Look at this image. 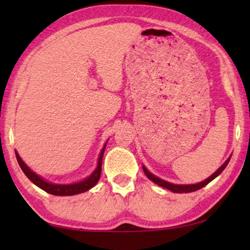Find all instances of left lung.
<instances>
[{"label": "left lung", "mask_w": 250, "mask_h": 250, "mask_svg": "<svg viewBox=\"0 0 250 250\" xmlns=\"http://www.w3.org/2000/svg\"><path fill=\"white\" fill-rule=\"evenodd\" d=\"M229 162H230V158H229L227 162H225L223 165H222L220 168H218L216 172L213 174V175H211L210 177H208L207 180H205V181H203V182L197 183V184H190V186H177V184H172V183H169V182H166V181H164V180H160L157 176L152 175L151 173H149L148 169H146L145 166H143V172H145L146 175L148 176V179L151 180L152 182H155L156 184H158V186H160V187L165 188V189L170 190V191H172V192H176V193H183L184 192V193H188V192H193V191H197V190L201 189V188H204L205 186H207V184L209 183V182H211V181H213L215 177L218 176L222 172H223L224 168H225V167H227V165L229 164Z\"/></svg>", "instance_id": "left-lung-1"}]
</instances>
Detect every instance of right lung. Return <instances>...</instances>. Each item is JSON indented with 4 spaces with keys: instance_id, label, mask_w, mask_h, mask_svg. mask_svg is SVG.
<instances>
[{
    "instance_id": "obj_1",
    "label": "right lung",
    "mask_w": 250,
    "mask_h": 250,
    "mask_svg": "<svg viewBox=\"0 0 250 250\" xmlns=\"http://www.w3.org/2000/svg\"><path fill=\"white\" fill-rule=\"evenodd\" d=\"M104 148L102 149L100 157H99L98 167L95 168L94 172L92 173V175L88 176L86 180L82 181V182L67 184V186H61V184H52V183L46 182V181L41 179L39 175H36L32 169H29L28 167L26 166V164L23 163L22 159L19 157L18 152H16V157H17V160H18L19 166L21 167L22 172L25 173V175L28 177L34 184H36L37 187L45 191V192L54 194V196H74V194H78L90 190L91 188H93L95 184L98 183V181L100 179V175H101V165H102V158H104Z\"/></svg>"
}]
</instances>
